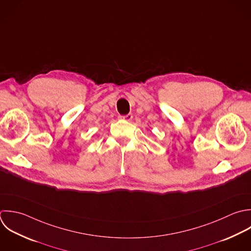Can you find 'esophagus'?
Segmentation results:
<instances>
[{"instance_id":"obj_1","label":"esophagus","mask_w":251,"mask_h":251,"mask_svg":"<svg viewBox=\"0 0 251 251\" xmlns=\"http://www.w3.org/2000/svg\"><path fill=\"white\" fill-rule=\"evenodd\" d=\"M133 118V115L131 113L127 114V115H119V119L121 120H126V121H131Z\"/></svg>"}]
</instances>
